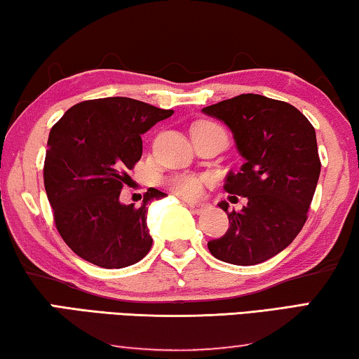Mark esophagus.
<instances>
[{
    "instance_id": "1",
    "label": "esophagus",
    "mask_w": 359,
    "mask_h": 359,
    "mask_svg": "<svg viewBox=\"0 0 359 359\" xmlns=\"http://www.w3.org/2000/svg\"><path fill=\"white\" fill-rule=\"evenodd\" d=\"M187 207L191 208L192 213H197V215L207 212L208 208H210V205H208V203H198V202H191V201L187 202Z\"/></svg>"
}]
</instances>
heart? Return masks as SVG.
<instances>
[{"label":"heart","mask_w":359,"mask_h":359,"mask_svg":"<svg viewBox=\"0 0 359 359\" xmlns=\"http://www.w3.org/2000/svg\"><path fill=\"white\" fill-rule=\"evenodd\" d=\"M196 128H218L223 130L222 126L213 123V122H202L198 123ZM208 183V178L205 176L198 175H176L172 180L168 181L170 189H172L175 194H178L184 198H197L202 196L203 186Z\"/></svg>","instance_id":"obj_1"}]
</instances>
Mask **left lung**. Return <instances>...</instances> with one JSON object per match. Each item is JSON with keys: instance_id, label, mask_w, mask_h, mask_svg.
<instances>
[{"instance_id": "1", "label": "left lung", "mask_w": 359, "mask_h": 359, "mask_svg": "<svg viewBox=\"0 0 359 359\" xmlns=\"http://www.w3.org/2000/svg\"><path fill=\"white\" fill-rule=\"evenodd\" d=\"M202 112L229 126L245 158L241 172L228 175L224 189L245 197L247 205L228 212V203H219L229 228L208 242V250L239 266L266 262L295 239L308 218L321 173L313 125L289 102L260 95L226 99Z\"/></svg>"}]
</instances>
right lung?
<instances>
[{"label":"right lung","instance_id":"right-lung-1","mask_svg":"<svg viewBox=\"0 0 359 359\" xmlns=\"http://www.w3.org/2000/svg\"><path fill=\"white\" fill-rule=\"evenodd\" d=\"M173 110L130 97L75 104L53 126L43 168L56 228L76 255L96 266L118 269L147 255L152 237L147 203L162 198L149 187L142 205L118 201L142 154L141 135Z\"/></svg>","mask_w":359,"mask_h":359}]
</instances>
